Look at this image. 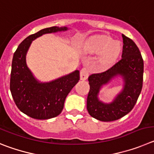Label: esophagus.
Instances as JSON below:
<instances>
[{"label":"esophagus","mask_w":154,"mask_h":154,"mask_svg":"<svg viewBox=\"0 0 154 154\" xmlns=\"http://www.w3.org/2000/svg\"><path fill=\"white\" fill-rule=\"evenodd\" d=\"M88 76H89V70H88V69L86 68V67H84V68L81 69L80 73V80H87Z\"/></svg>","instance_id":"34e87169"}]
</instances>
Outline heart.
Returning a JSON list of instances; mask_svg holds the SVG:
<instances>
[{
	"instance_id": "heart-1",
	"label": "heart",
	"mask_w": 154,
	"mask_h": 154,
	"mask_svg": "<svg viewBox=\"0 0 154 154\" xmlns=\"http://www.w3.org/2000/svg\"><path fill=\"white\" fill-rule=\"evenodd\" d=\"M120 49L121 44L119 41L112 40L107 35H97L84 47V51L90 54H100L99 63L102 67H107L117 60Z\"/></svg>"
}]
</instances>
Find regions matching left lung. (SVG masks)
<instances>
[{
	"instance_id": "left-lung-1",
	"label": "left lung",
	"mask_w": 154,
	"mask_h": 154,
	"mask_svg": "<svg viewBox=\"0 0 154 154\" xmlns=\"http://www.w3.org/2000/svg\"><path fill=\"white\" fill-rule=\"evenodd\" d=\"M122 37L124 45L121 59L105 71L88 77L90 91L87 109L91 117L100 121H113L130 113L142 90L143 60L140 50L129 37L124 34ZM117 76L123 79V89L112 102L103 103L98 97L99 91Z\"/></svg>"
}]
</instances>
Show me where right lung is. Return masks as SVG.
<instances>
[{"mask_svg":"<svg viewBox=\"0 0 154 154\" xmlns=\"http://www.w3.org/2000/svg\"><path fill=\"white\" fill-rule=\"evenodd\" d=\"M67 27L44 28L23 40L14 54L10 89L19 110L37 120H48L61 113L67 94L80 80V71L42 83L28 68L26 55L34 40L43 34L65 31Z\"/></svg>","mask_w":154,"mask_h":154,"instance_id":"obj_1","label":"right lung"}]
</instances>
